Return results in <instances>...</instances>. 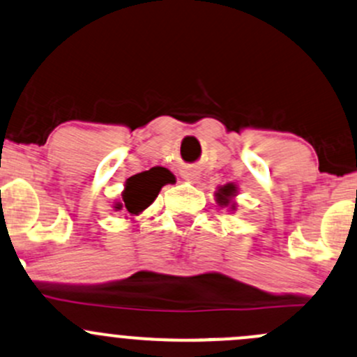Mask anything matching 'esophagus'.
I'll use <instances>...</instances> for the list:
<instances>
[{
	"instance_id": "obj_1",
	"label": "esophagus",
	"mask_w": 357,
	"mask_h": 357,
	"mask_svg": "<svg viewBox=\"0 0 357 357\" xmlns=\"http://www.w3.org/2000/svg\"><path fill=\"white\" fill-rule=\"evenodd\" d=\"M183 179L190 183H197L200 179V171H197V169H185L183 171Z\"/></svg>"
}]
</instances>
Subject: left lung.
I'll return each instance as SVG.
<instances>
[{"instance_id": "8db88e82", "label": "left lung", "mask_w": 357, "mask_h": 357, "mask_svg": "<svg viewBox=\"0 0 357 357\" xmlns=\"http://www.w3.org/2000/svg\"><path fill=\"white\" fill-rule=\"evenodd\" d=\"M238 195V186L234 183H227V185L219 186L215 191V200L220 207H229L231 210H236V205L232 204V198Z\"/></svg>"}]
</instances>
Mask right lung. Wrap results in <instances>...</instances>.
Instances as JSON below:
<instances>
[{
    "label": "right lung",
    "instance_id": "1",
    "mask_svg": "<svg viewBox=\"0 0 357 357\" xmlns=\"http://www.w3.org/2000/svg\"><path fill=\"white\" fill-rule=\"evenodd\" d=\"M172 181H174V176L164 167H152L149 171L138 172L126 179L121 200L116 202L114 210L116 212L123 210L130 215H138L149 205H152L162 186Z\"/></svg>",
    "mask_w": 357,
    "mask_h": 357
}]
</instances>
